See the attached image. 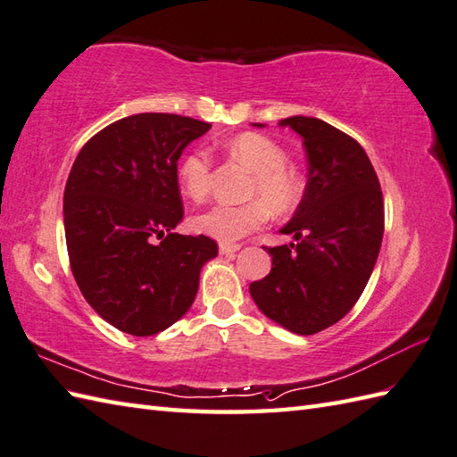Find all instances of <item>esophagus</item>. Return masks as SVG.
<instances>
[{
	"label": "esophagus",
	"instance_id": "34e87169",
	"mask_svg": "<svg viewBox=\"0 0 457 457\" xmlns=\"http://www.w3.org/2000/svg\"><path fill=\"white\" fill-rule=\"evenodd\" d=\"M241 249V245L237 244H220V253L221 255H234Z\"/></svg>",
	"mask_w": 457,
	"mask_h": 457
}]
</instances>
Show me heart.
<instances>
[{
    "label": "heart",
    "mask_w": 457,
    "mask_h": 457,
    "mask_svg": "<svg viewBox=\"0 0 457 457\" xmlns=\"http://www.w3.org/2000/svg\"><path fill=\"white\" fill-rule=\"evenodd\" d=\"M234 161L253 174L249 182L247 198L239 206L216 204L194 216L192 228L200 234L221 241L236 244L251 231L259 229L269 218V210L283 216L293 212L303 200V180L287 167V151L273 139L259 133H241L231 139L226 147ZM179 182L182 192L192 200H204L212 187V161L206 151H192L180 161Z\"/></svg>",
    "instance_id": "obj_1"
}]
</instances>
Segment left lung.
<instances>
[{
  "mask_svg": "<svg viewBox=\"0 0 457 457\" xmlns=\"http://www.w3.org/2000/svg\"><path fill=\"white\" fill-rule=\"evenodd\" d=\"M278 125L303 137L308 180L293 220L280 229L295 244L265 247L273 267L249 293L273 322L312 336L353 308L373 273L385 229L383 192L353 137L306 115Z\"/></svg>",
  "mask_w": 457,
  "mask_h": 457,
  "instance_id": "left-lung-1",
  "label": "left lung"
}]
</instances>
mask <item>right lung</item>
Returning <instances> with one entry per match:
<instances>
[{"label":"right lung","mask_w":457,"mask_h":457,"mask_svg":"<svg viewBox=\"0 0 457 457\" xmlns=\"http://www.w3.org/2000/svg\"><path fill=\"white\" fill-rule=\"evenodd\" d=\"M210 128L177 113H135L96 133L68 174L72 275L86 303L125 334L154 336L180 320L202 267L218 255L213 239L172 231L184 216L177 162Z\"/></svg>","instance_id":"right-lung-1"}]
</instances>
